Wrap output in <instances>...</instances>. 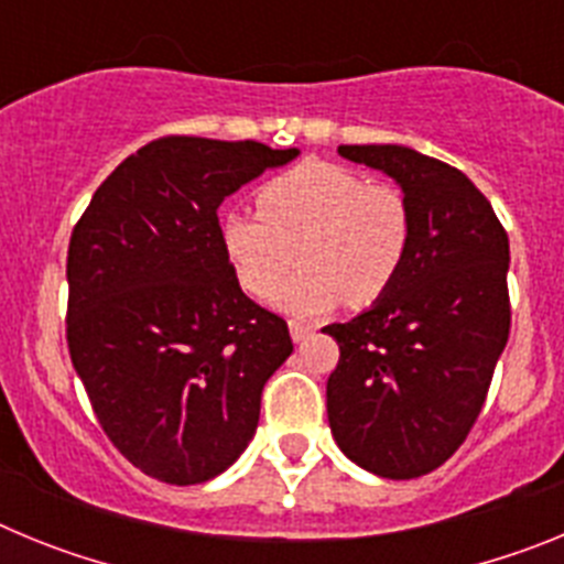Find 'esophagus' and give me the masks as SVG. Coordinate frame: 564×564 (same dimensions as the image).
<instances>
[{
  "label": "esophagus",
  "instance_id": "esophagus-1",
  "mask_svg": "<svg viewBox=\"0 0 564 564\" xmlns=\"http://www.w3.org/2000/svg\"><path fill=\"white\" fill-rule=\"evenodd\" d=\"M288 327H291V338H293V341H305V338L313 333V327L311 325H302V322H291V325H288Z\"/></svg>",
  "mask_w": 564,
  "mask_h": 564
}]
</instances>
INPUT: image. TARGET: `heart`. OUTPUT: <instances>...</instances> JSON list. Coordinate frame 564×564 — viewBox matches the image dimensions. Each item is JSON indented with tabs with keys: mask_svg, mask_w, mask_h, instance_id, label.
<instances>
[{
	"mask_svg": "<svg viewBox=\"0 0 564 564\" xmlns=\"http://www.w3.org/2000/svg\"><path fill=\"white\" fill-rule=\"evenodd\" d=\"M226 262L242 291L276 307L313 316L347 302L367 307L401 276L412 246V212L401 188L370 183L327 161L296 163L262 183L257 214L226 212L217 220Z\"/></svg>",
	"mask_w": 564,
	"mask_h": 564,
	"instance_id": "heart-1",
	"label": "heart"
}]
</instances>
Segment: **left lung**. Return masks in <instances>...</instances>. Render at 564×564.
<instances>
[{
    "instance_id": "left-lung-1",
    "label": "left lung",
    "mask_w": 564,
    "mask_h": 564,
    "mask_svg": "<svg viewBox=\"0 0 564 564\" xmlns=\"http://www.w3.org/2000/svg\"><path fill=\"white\" fill-rule=\"evenodd\" d=\"M390 174L412 212V246L395 285L344 325H327L338 364L327 421L338 449L390 480L449 460L486 401L506 350L508 234L460 169L410 147H338Z\"/></svg>"
}]
</instances>
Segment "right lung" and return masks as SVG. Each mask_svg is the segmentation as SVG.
<instances>
[{
	"instance_id": "add662e5",
	"label": "right lung",
	"mask_w": 564,
	"mask_h": 564,
	"mask_svg": "<svg viewBox=\"0 0 564 564\" xmlns=\"http://www.w3.org/2000/svg\"><path fill=\"white\" fill-rule=\"evenodd\" d=\"M299 149L169 134L93 194L67 251V344L109 441L143 475L194 486L251 443L285 318L242 293L217 208Z\"/></svg>"
}]
</instances>
